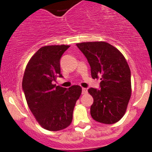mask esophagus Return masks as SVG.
Here are the masks:
<instances>
[{
  "instance_id": "34e87169",
  "label": "esophagus",
  "mask_w": 152,
  "mask_h": 152,
  "mask_svg": "<svg viewBox=\"0 0 152 152\" xmlns=\"http://www.w3.org/2000/svg\"><path fill=\"white\" fill-rule=\"evenodd\" d=\"M82 94H86V93H87V88H82Z\"/></svg>"
}]
</instances>
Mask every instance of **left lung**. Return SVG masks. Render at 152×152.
Returning a JSON list of instances; mask_svg holds the SVG:
<instances>
[{"instance_id": "8db88e82", "label": "left lung", "mask_w": 152, "mask_h": 152, "mask_svg": "<svg viewBox=\"0 0 152 152\" xmlns=\"http://www.w3.org/2000/svg\"><path fill=\"white\" fill-rule=\"evenodd\" d=\"M87 58L93 79L101 78L100 88L90 87V114L95 121L113 124L122 118L131 96V71L116 48L105 42L76 44Z\"/></svg>"}]
</instances>
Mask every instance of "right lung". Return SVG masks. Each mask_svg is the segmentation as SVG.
I'll return each mask as SVG.
<instances>
[{
    "label": "right lung",
    "mask_w": 152,
    "mask_h": 152,
    "mask_svg": "<svg viewBox=\"0 0 152 152\" xmlns=\"http://www.w3.org/2000/svg\"><path fill=\"white\" fill-rule=\"evenodd\" d=\"M69 45H48L31 58L23 79V90L31 112L42 128L59 131L70 125L82 87L53 85L60 71V59Z\"/></svg>",
    "instance_id": "obj_1"
}]
</instances>
